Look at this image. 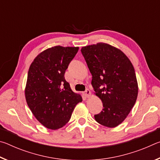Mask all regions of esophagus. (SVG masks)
Returning a JSON list of instances; mask_svg holds the SVG:
<instances>
[{
    "instance_id": "esophagus-1",
    "label": "esophagus",
    "mask_w": 160,
    "mask_h": 160,
    "mask_svg": "<svg viewBox=\"0 0 160 160\" xmlns=\"http://www.w3.org/2000/svg\"><path fill=\"white\" fill-rule=\"evenodd\" d=\"M84 95H85L86 97H90L91 96V92L90 90H86L85 92H84Z\"/></svg>"
}]
</instances>
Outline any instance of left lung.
Instances as JSON below:
<instances>
[{"label": "left lung", "instance_id": "obj_1", "mask_svg": "<svg viewBox=\"0 0 160 160\" xmlns=\"http://www.w3.org/2000/svg\"><path fill=\"white\" fill-rule=\"evenodd\" d=\"M81 52L92 75L94 94L104 107L94 118L102 126L114 128L136 102L138 87L133 66L120 49L105 43L83 47Z\"/></svg>", "mask_w": 160, "mask_h": 160}]
</instances>
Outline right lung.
<instances>
[{"label":"right lung","instance_id":"right-lung-1","mask_svg":"<svg viewBox=\"0 0 160 160\" xmlns=\"http://www.w3.org/2000/svg\"><path fill=\"white\" fill-rule=\"evenodd\" d=\"M79 47L56 46L40 53L29 66L25 99L31 112L46 128L56 130L68 122L79 102L64 75Z\"/></svg>","mask_w":160,"mask_h":160}]
</instances>
